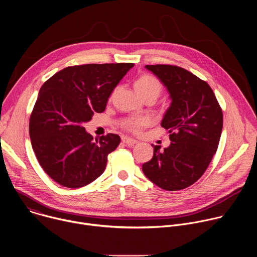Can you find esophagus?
<instances>
[{"instance_id":"34e87169","label":"esophagus","mask_w":257,"mask_h":257,"mask_svg":"<svg viewBox=\"0 0 257 257\" xmlns=\"http://www.w3.org/2000/svg\"><path fill=\"white\" fill-rule=\"evenodd\" d=\"M122 141L124 143H126L128 146H133L134 144H136L138 141L135 140V139H132V138H129V137H126V136H122Z\"/></svg>"}]
</instances>
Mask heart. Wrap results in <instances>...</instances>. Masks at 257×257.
<instances>
[{
  "mask_svg": "<svg viewBox=\"0 0 257 257\" xmlns=\"http://www.w3.org/2000/svg\"><path fill=\"white\" fill-rule=\"evenodd\" d=\"M134 89L140 97L144 96H158L162 92V85L161 82L153 75L150 74H143L139 76L134 82ZM149 124V119L143 117H133L125 119L122 122V127L133 133L139 132L143 127Z\"/></svg>",
  "mask_w": 257,
  "mask_h": 257,
  "instance_id": "b5f03b06",
  "label": "heart"
}]
</instances>
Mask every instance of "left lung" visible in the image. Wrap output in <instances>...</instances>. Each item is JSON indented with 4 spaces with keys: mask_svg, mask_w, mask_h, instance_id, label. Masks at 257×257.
Here are the masks:
<instances>
[{
    "mask_svg": "<svg viewBox=\"0 0 257 257\" xmlns=\"http://www.w3.org/2000/svg\"><path fill=\"white\" fill-rule=\"evenodd\" d=\"M167 87L172 100L162 127L172 141L167 149L154 146L153 159L142 171L168 191L187 188L205 172L215 154L223 129V112L210 86L191 72L172 65H146Z\"/></svg>",
    "mask_w": 257,
    "mask_h": 257,
    "instance_id": "8db88e82",
    "label": "left lung"
}]
</instances>
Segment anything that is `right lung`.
I'll return each mask as SVG.
<instances>
[{
    "label": "right lung",
    "mask_w": 257,
    "mask_h": 257,
    "mask_svg": "<svg viewBox=\"0 0 257 257\" xmlns=\"http://www.w3.org/2000/svg\"><path fill=\"white\" fill-rule=\"evenodd\" d=\"M133 63L67 67L40 89L29 120L32 150L44 171L60 185L83 187L104 171L120 136L93 140L84 123L104 111L107 99Z\"/></svg>",
    "instance_id": "add662e5"
}]
</instances>
